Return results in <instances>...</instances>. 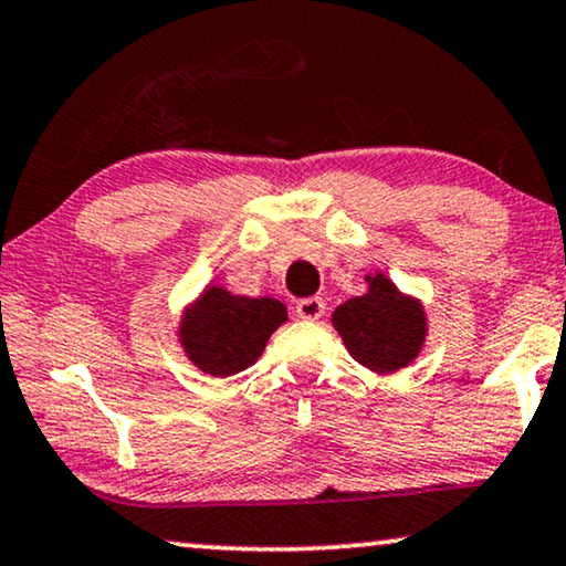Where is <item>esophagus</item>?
Listing matches in <instances>:
<instances>
[{
    "mask_svg": "<svg viewBox=\"0 0 566 566\" xmlns=\"http://www.w3.org/2000/svg\"><path fill=\"white\" fill-rule=\"evenodd\" d=\"M294 313H297L302 321H317V317H323L325 313V302L321 297H305L297 302Z\"/></svg>",
    "mask_w": 566,
    "mask_h": 566,
    "instance_id": "obj_1",
    "label": "esophagus"
}]
</instances>
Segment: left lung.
I'll use <instances>...</instances> for the list:
<instances>
[{
    "label": "left lung",
    "instance_id": "1",
    "mask_svg": "<svg viewBox=\"0 0 566 566\" xmlns=\"http://www.w3.org/2000/svg\"><path fill=\"white\" fill-rule=\"evenodd\" d=\"M366 282L369 290L361 297L336 307L333 325L356 361L377 374H392L423 348L428 333L423 305L402 294L381 272L366 276Z\"/></svg>",
    "mask_w": 566,
    "mask_h": 566
}]
</instances>
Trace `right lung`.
Wrapping results in <instances>:
<instances>
[{"label": "right lung", "instance_id": "add662e5", "mask_svg": "<svg viewBox=\"0 0 566 566\" xmlns=\"http://www.w3.org/2000/svg\"><path fill=\"white\" fill-rule=\"evenodd\" d=\"M286 321L274 297H241L222 286H207L185 310L179 340L197 369L212 377L238 374L264 354L266 340Z\"/></svg>", "mask_w": 566, "mask_h": 566}]
</instances>
